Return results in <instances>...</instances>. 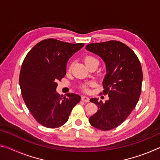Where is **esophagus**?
I'll return each mask as SVG.
<instances>
[{
  "label": "esophagus",
  "mask_w": 160,
  "mask_h": 160,
  "mask_svg": "<svg viewBox=\"0 0 160 160\" xmlns=\"http://www.w3.org/2000/svg\"><path fill=\"white\" fill-rule=\"evenodd\" d=\"M82 101L84 102H90V98H89L88 97H86V96H82Z\"/></svg>",
  "instance_id": "esophagus-1"
}]
</instances>
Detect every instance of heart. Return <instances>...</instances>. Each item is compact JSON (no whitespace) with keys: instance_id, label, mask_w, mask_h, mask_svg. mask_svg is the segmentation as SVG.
<instances>
[{"instance_id":"b5f03b06","label":"heart","mask_w":160,"mask_h":160,"mask_svg":"<svg viewBox=\"0 0 160 160\" xmlns=\"http://www.w3.org/2000/svg\"><path fill=\"white\" fill-rule=\"evenodd\" d=\"M84 61H85V63L86 64V66H88L89 65H90L92 63H99V61L98 59H97L96 57H94L93 56H91V55H88L86 56L85 58H84ZM71 69V66H70L68 68V70H70ZM94 85V83L93 82H88L87 84H84L82 86L80 87L81 90H83V91H88L89 90V87H91V86H93Z\"/></svg>"}]
</instances>
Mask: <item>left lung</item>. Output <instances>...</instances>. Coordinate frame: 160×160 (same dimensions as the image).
I'll use <instances>...</instances> for the list:
<instances>
[{"mask_svg":"<svg viewBox=\"0 0 160 160\" xmlns=\"http://www.w3.org/2000/svg\"><path fill=\"white\" fill-rule=\"evenodd\" d=\"M85 48L99 55L106 63L107 74L101 94L109 96L105 103L96 98L90 99L97 105L98 111L89 121L94 128L109 131L121 125L138 102L142 82L141 64L134 51L121 42L92 43Z\"/></svg>","mask_w":160,"mask_h":160,"instance_id":"8db88e82","label":"left lung"}]
</instances>
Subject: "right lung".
Wrapping results in <instances>:
<instances>
[{"label": "right lung", "mask_w": 160, "mask_h": 160, "mask_svg": "<svg viewBox=\"0 0 160 160\" xmlns=\"http://www.w3.org/2000/svg\"><path fill=\"white\" fill-rule=\"evenodd\" d=\"M85 44H70L47 39L34 46L24 59L20 86L27 107L38 123L56 128L67 122L70 112L80 101V95L56 93L57 82L66 74L69 58Z\"/></svg>", "instance_id": "add662e5"}]
</instances>
